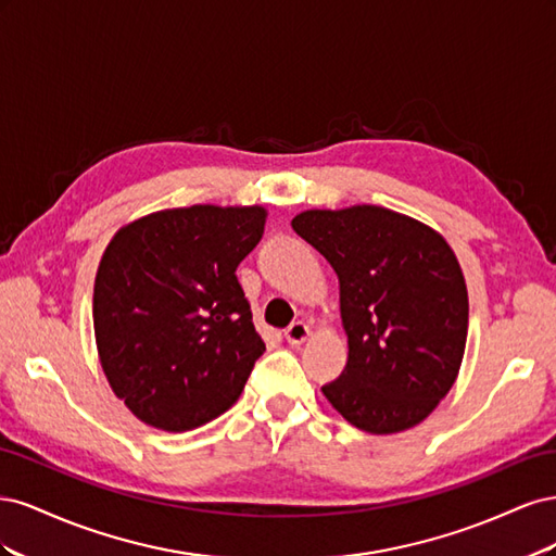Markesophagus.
Listing matches in <instances>:
<instances>
[{
    "label": "esophagus",
    "instance_id": "34e87169",
    "mask_svg": "<svg viewBox=\"0 0 556 556\" xmlns=\"http://www.w3.org/2000/svg\"><path fill=\"white\" fill-rule=\"evenodd\" d=\"M311 336V327L306 323H292L288 329H285V339H288L290 345H301Z\"/></svg>",
    "mask_w": 556,
    "mask_h": 556
}]
</instances>
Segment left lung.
<instances>
[{
    "label": "left lung",
    "mask_w": 556,
    "mask_h": 556,
    "mask_svg": "<svg viewBox=\"0 0 556 556\" xmlns=\"http://www.w3.org/2000/svg\"><path fill=\"white\" fill-rule=\"evenodd\" d=\"M292 229L331 264L348 333L331 406L368 433L422 422L457 380L468 292L439 231L382 206L304 211Z\"/></svg>",
    "instance_id": "left-lung-1"
}]
</instances>
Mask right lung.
Segmentation results:
<instances>
[{
  "label": "right lung",
  "mask_w": 556,
  "mask_h": 556,
  "mask_svg": "<svg viewBox=\"0 0 556 556\" xmlns=\"http://www.w3.org/2000/svg\"><path fill=\"white\" fill-rule=\"evenodd\" d=\"M262 206L150 213L115 233L94 278V339L111 390L141 422L190 431L229 410L266 350L237 278Z\"/></svg>",
  "instance_id": "add662e5"
}]
</instances>
